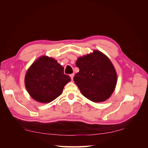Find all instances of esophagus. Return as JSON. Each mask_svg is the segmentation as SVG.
<instances>
[{
	"instance_id": "1",
	"label": "esophagus",
	"mask_w": 148,
	"mask_h": 148,
	"mask_svg": "<svg viewBox=\"0 0 148 148\" xmlns=\"http://www.w3.org/2000/svg\"><path fill=\"white\" fill-rule=\"evenodd\" d=\"M70 77H71V80L73 79V77H74V74L73 73V74H71V75H70Z\"/></svg>"
}]
</instances>
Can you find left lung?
<instances>
[{"label": "left lung", "mask_w": 148, "mask_h": 148, "mask_svg": "<svg viewBox=\"0 0 148 148\" xmlns=\"http://www.w3.org/2000/svg\"><path fill=\"white\" fill-rule=\"evenodd\" d=\"M76 66L79 71L73 81L82 94L95 103L108 99L117 84V73L110 60L98 50L79 57Z\"/></svg>", "instance_id": "8db88e82"}]
</instances>
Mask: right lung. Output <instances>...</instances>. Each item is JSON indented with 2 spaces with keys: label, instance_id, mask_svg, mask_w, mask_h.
<instances>
[{
  "label": "right lung",
  "instance_id": "1",
  "mask_svg": "<svg viewBox=\"0 0 148 148\" xmlns=\"http://www.w3.org/2000/svg\"><path fill=\"white\" fill-rule=\"evenodd\" d=\"M69 81L71 78L64 73V67L47 56L34 62L25 77L26 89L30 97L43 103H50L60 96Z\"/></svg>",
  "mask_w": 148,
  "mask_h": 148
}]
</instances>
